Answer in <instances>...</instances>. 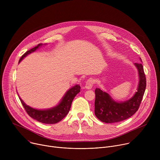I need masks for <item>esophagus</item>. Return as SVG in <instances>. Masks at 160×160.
Segmentation results:
<instances>
[{
  "label": "esophagus",
  "instance_id": "1",
  "mask_svg": "<svg viewBox=\"0 0 160 160\" xmlns=\"http://www.w3.org/2000/svg\"><path fill=\"white\" fill-rule=\"evenodd\" d=\"M94 81L92 78H89L87 80L86 83H85V88L87 89H90L93 87Z\"/></svg>",
  "mask_w": 160,
  "mask_h": 160
}]
</instances>
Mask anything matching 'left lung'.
<instances>
[{
    "instance_id": "1",
    "label": "left lung",
    "mask_w": 160,
    "mask_h": 160,
    "mask_svg": "<svg viewBox=\"0 0 160 160\" xmlns=\"http://www.w3.org/2000/svg\"><path fill=\"white\" fill-rule=\"evenodd\" d=\"M138 70L139 82L138 91L132 98L124 102H117L107 92L99 88L95 90V115L102 122L116 123L132 117L138 110L146 87V75L142 63H134Z\"/></svg>"
}]
</instances>
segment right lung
Listing matches in <instances>:
<instances>
[{"mask_svg": "<svg viewBox=\"0 0 160 160\" xmlns=\"http://www.w3.org/2000/svg\"><path fill=\"white\" fill-rule=\"evenodd\" d=\"M42 45V43H39L36 47L27 51L21 57L19 62H20L21 60L25 58L27 55L35 51L37 49L41 47ZM80 87L79 85L73 86L67 91L65 95L62 98V100L57 106L47 109H34L27 105L20 98L19 99L27 112L28 113V115L30 117L43 123L54 124L60 122L66 116L70 109L73 99L76 95L80 92Z\"/></svg>", "mask_w": 160, "mask_h": 160, "instance_id": "right-lung-1", "label": "right lung"}]
</instances>
